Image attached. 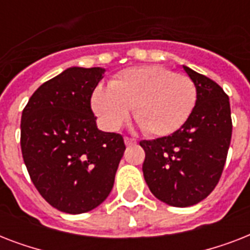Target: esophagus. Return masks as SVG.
Returning <instances> with one entry per match:
<instances>
[{
    "instance_id": "34e87169",
    "label": "esophagus",
    "mask_w": 250,
    "mask_h": 250,
    "mask_svg": "<svg viewBox=\"0 0 250 250\" xmlns=\"http://www.w3.org/2000/svg\"><path fill=\"white\" fill-rule=\"evenodd\" d=\"M125 144L128 146V145H135L136 144V140L135 139H131V137H125Z\"/></svg>"
}]
</instances>
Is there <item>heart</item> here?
<instances>
[{"instance_id":"b5f03b06","label":"heart","mask_w":250,"mask_h":250,"mask_svg":"<svg viewBox=\"0 0 250 250\" xmlns=\"http://www.w3.org/2000/svg\"><path fill=\"white\" fill-rule=\"evenodd\" d=\"M197 101L196 85L187 75L164 66L127 68L109 83L97 86L90 104L100 125L117 131L135 106V118L153 136H167L182 128Z\"/></svg>"}]
</instances>
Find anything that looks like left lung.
I'll list each match as a JSON object with an SVG mask.
<instances>
[{
    "label": "left lung",
    "instance_id": "1",
    "mask_svg": "<svg viewBox=\"0 0 250 250\" xmlns=\"http://www.w3.org/2000/svg\"><path fill=\"white\" fill-rule=\"evenodd\" d=\"M196 85L193 111L170 136L143 140L144 179L160 201L187 208L209 196L219 182L229 152L232 121L229 96L205 75L183 66Z\"/></svg>",
    "mask_w": 250,
    "mask_h": 250
}]
</instances>
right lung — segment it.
<instances>
[{
	"label": "right lung",
	"mask_w": 250,
	"mask_h": 250,
	"mask_svg": "<svg viewBox=\"0 0 250 250\" xmlns=\"http://www.w3.org/2000/svg\"><path fill=\"white\" fill-rule=\"evenodd\" d=\"M102 67H68L31 96L21 122V146L31 180L60 211L86 213L113 189L125 141L97 128L90 97Z\"/></svg>",
	"instance_id": "obj_1"
}]
</instances>
